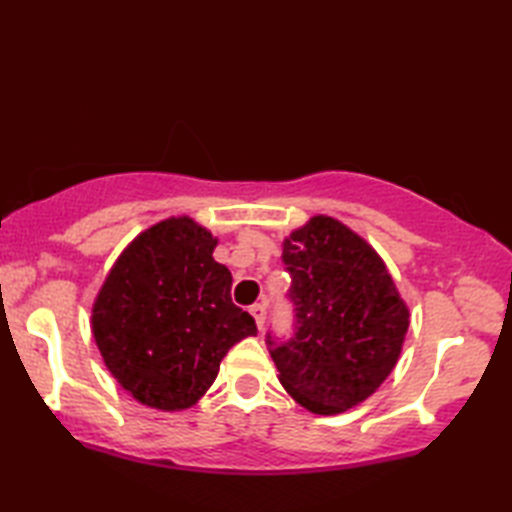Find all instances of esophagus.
<instances>
[{"label": "esophagus", "instance_id": "1", "mask_svg": "<svg viewBox=\"0 0 512 512\" xmlns=\"http://www.w3.org/2000/svg\"><path fill=\"white\" fill-rule=\"evenodd\" d=\"M250 314H253V319H255V323H257V328H259V330H264V325H266V314H268L266 306H262V303H257V306L250 308Z\"/></svg>", "mask_w": 512, "mask_h": 512}]
</instances>
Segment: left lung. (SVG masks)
<instances>
[{"mask_svg": "<svg viewBox=\"0 0 512 512\" xmlns=\"http://www.w3.org/2000/svg\"><path fill=\"white\" fill-rule=\"evenodd\" d=\"M292 286V330L266 332L281 385L323 416L352 409L391 374L409 328L383 259L332 217L292 233L281 255Z\"/></svg>", "mask_w": 512, "mask_h": 512, "instance_id": "left-lung-1", "label": "left lung"}]
</instances>
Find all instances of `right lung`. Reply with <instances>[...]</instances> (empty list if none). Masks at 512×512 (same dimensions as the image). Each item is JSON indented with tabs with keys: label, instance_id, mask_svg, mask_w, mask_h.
Wrapping results in <instances>:
<instances>
[{
	"label": "right lung",
	"instance_id": "obj_1",
	"mask_svg": "<svg viewBox=\"0 0 512 512\" xmlns=\"http://www.w3.org/2000/svg\"><path fill=\"white\" fill-rule=\"evenodd\" d=\"M215 239L189 217L151 226L112 268L92 330L114 378L143 405L187 409L213 385L235 343L257 334L231 299Z\"/></svg>",
	"mask_w": 512,
	"mask_h": 512
}]
</instances>
